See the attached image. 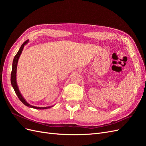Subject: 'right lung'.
I'll list each match as a JSON object with an SVG mask.
<instances>
[{"mask_svg":"<svg viewBox=\"0 0 146 146\" xmlns=\"http://www.w3.org/2000/svg\"><path fill=\"white\" fill-rule=\"evenodd\" d=\"M29 40L25 41L22 46H21L19 51L17 52V53L16 54V55H15L14 59H13V65H12V70H11V85L14 89L16 95L18 97V98L19 99V100L23 102L25 105L29 107L30 108H35V109H39V110H42V109H47L48 108H50L51 107H35V106H32L30 105L29 103L27 102L24 98L23 97V96L21 95V92L19 90L18 86H17V82H16V70H17V62H18V60L19 58V56L21 54L22 51H23V48L24 47V46L27 44L28 43Z\"/></svg>","mask_w":146,"mask_h":146,"instance_id":"add662e5","label":"right lung"}]
</instances>
